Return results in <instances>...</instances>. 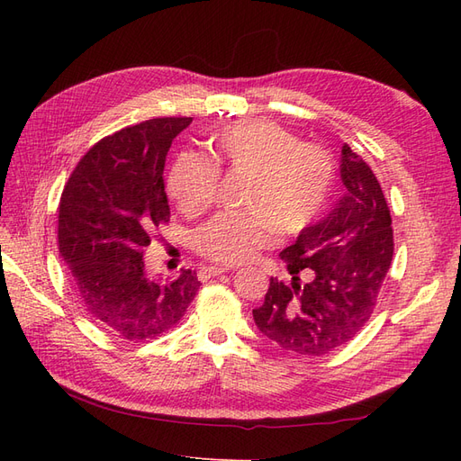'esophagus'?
<instances>
[{"label":"esophagus","mask_w":461,"mask_h":461,"mask_svg":"<svg viewBox=\"0 0 461 461\" xmlns=\"http://www.w3.org/2000/svg\"><path fill=\"white\" fill-rule=\"evenodd\" d=\"M227 271H230L229 265H203V267H200V278H212Z\"/></svg>","instance_id":"obj_1"}]
</instances>
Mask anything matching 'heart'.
<instances>
[{
	"mask_svg": "<svg viewBox=\"0 0 461 461\" xmlns=\"http://www.w3.org/2000/svg\"><path fill=\"white\" fill-rule=\"evenodd\" d=\"M213 158L246 173L239 212L213 215L194 234V246L209 259L242 263L275 236L292 239L308 230L323 213L332 188L334 161L317 144L298 138L269 119L239 121L217 132ZM219 169L213 161L185 151L175 159L167 190L186 213L203 209L215 196Z\"/></svg>",
	"mask_w": 461,
	"mask_h": 461,
	"instance_id": "1",
	"label": "heart"
}]
</instances>
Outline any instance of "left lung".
Returning <instances> with one entry per match:
<instances>
[{"label":"left lung","instance_id":"left-lung-1","mask_svg":"<svg viewBox=\"0 0 461 461\" xmlns=\"http://www.w3.org/2000/svg\"><path fill=\"white\" fill-rule=\"evenodd\" d=\"M340 178L344 194L330 212L281 252L290 281L271 276L265 302L252 312L265 337L303 356L329 354L356 337L393 261L384 194L371 167L348 144Z\"/></svg>","mask_w":461,"mask_h":461}]
</instances>
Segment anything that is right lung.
Segmentation results:
<instances>
[{"instance_id": "1", "label": "right lung", "mask_w": 461, "mask_h": 461, "mask_svg": "<svg viewBox=\"0 0 461 461\" xmlns=\"http://www.w3.org/2000/svg\"><path fill=\"white\" fill-rule=\"evenodd\" d=\"M190 122L149 119L104 138L61 194L59 254L82 308L115 337H159L178 323L200 288L192 269L167 283L148 273L142 258L153 230L169 221L165 158Z\"/></svg>"}]
</instances>
